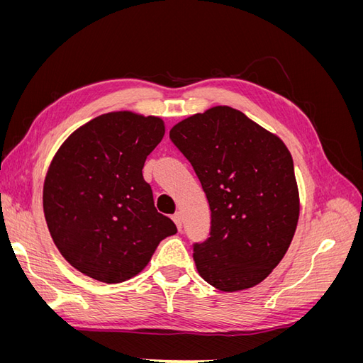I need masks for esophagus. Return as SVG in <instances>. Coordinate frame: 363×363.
<instances>
[{
	"label": "esophagus",
	"mask_w": 363,
	"mask_h": 363,
	"mask_svg": "<svg viewBox=\"0 0 363 363\" xmlns=\"http://www.w3.org/2000/svg\"><path fill=\"white\" fill-rule=\"evenodd\" d=\"M172 221L175 223V225H177V228H179V230H182V228H183V223H182V213H180V212H175V213L172 215Z\"/></svg>",
	"instance_id": "obj_1"
}]
</instances>
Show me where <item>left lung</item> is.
<instances>
[{"label": "left lung", "mask_w": 363, "mask_h": 363, "mask_svg": "<svg viewBox=\"0 0 363 363\" xmlns=\"http://www.w3.org/2000/svg\"><path fill=\"white\" fill-rule=\"evenodd\" d=\"M169 138L191 162L211 207V236L194 244L200 276L224 292L256 286L286 255L298 223L289 150L228 106L183 119Z\"/></svg>", "instance_id": "8db88e82"}]
</instances>
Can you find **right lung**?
<instances>
[{"mask_svg":"<svg viewBox=\"0 0 363 363\" xmlns=\"http://www.w3.org/2000/svg\"><path fill=\"white\" fill-rule=\"evenodd\" d=\"M164 135L157 116L111 112L63 142L43 183V213L60 255L104 283L135 277L177 233L157 212L142 168Z\"/></svg>","mask_w":363,"mask_h":363,"instance_id":"right-lung-1","label":"right lung"}]
</instances>
